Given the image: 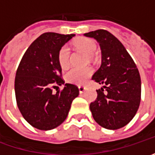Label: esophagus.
I'll return each instance as SVG.
<instances>
[{
    "label": "esophagus",
    "instance_id": "obj_1",
    "mask_svg": "<svg viewBox=\"0 0 155 155\" xmlns=\"http://www.w3.org/2000/svg\"><path fill=\"white\" fill-rule=\"evenodd\" d=\"M78 90H79V93H84V91H85V87L83 86V85H79L78 86Z\"/></svg>",
    "mask_w": 155,
    "mask_h": 155
}]
</instances>
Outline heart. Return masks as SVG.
<instances>
[{"label": "heart", "instance_id": "1", "mask_svg": "<svg viewBox=\"0 0 155 155\" xmlns=\"http://www.w3.org/2000/svg\"><path fill=\"white\" fill-rule=\"evenodd\" d=\"M74 45L82 51H85L87 54L92 55L97 50L96 43L87 38H79L74 41ZM58 61L59 66L63 70H66L70 65V48L68 45H64L59 49L58 53ZM93 70L91 67L78 68L75 67L70 70L65 76V79L70 84H83L92 75Z\"/></svg>", "mask_w": 155, "mask_h": 155}]
</instances>
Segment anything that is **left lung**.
Segmentation results:
<instances>
[{"mask_svg":"<svg viewBox=\"0 0 155 155\" xmlns=\"http://www.w3.org/2000/svg\"><path fill=\"white\" fill-rule=\"evenodd\" d=\"M98 42L102 64L92 79L104 84L90 105L93 118L107 129H118L130 122L139 109L141 83L139 71L127 50L106 30L84 33Z\"/></svg>","mask_w":155,"mask_h":155,"instance_id":"1","label":"left lung"}]
</instances>
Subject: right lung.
Wrapping results in <instances>:
<instances>
[{
  "label": "right lung",
  "instance_id": "1",
  "mask_svg": "<svg viewBox=\"0 0 155 155\" xmlns=\"http://www.w3.org/2000/svg\"><path fill=\"white\" fill-rule=\"evenodd\" d=\"M74 36L43 33L28 47L17 69L15 91L18 108L25 120L40 130H51L64 122L79 94L78 88L71 84H65L61 92H52L53 87L64 84L58 51Z\"/></svg>",
  "mask_w": 155,
  "mask_h": 155
}]
</instances>
